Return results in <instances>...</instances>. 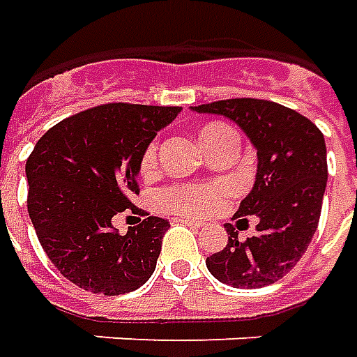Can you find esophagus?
Segmentation results:
<instances>
[{"label":"esophagus","instance_id":"34e87169","mask_svg":"<svg viewBox=\"0 0 357 357\" xmlns=\"http://www.w3.org/2000/svg\"><path fill=\"white\" fill-rule=\"evenodd\" d=\"M176 222H181V224H186V226H192V228H202V226H206L202 220H195V218H186V216H181L176 218Z\"/></svg>","mask_w":357,"mask_h":357}]
</instances>
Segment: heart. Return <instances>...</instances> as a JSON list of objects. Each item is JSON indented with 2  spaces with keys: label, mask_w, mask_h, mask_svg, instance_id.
<instances>
[{
  "label": "heart",
  "mask_w": 357,
  "mask_h": 357,
  "mask_svg": "<svg viewBox=\"0 0 357 357\" xmlns=\"http://www.w3.org/2000/svg\"><path fill=\"white\" fill-rule=\"evenodd\" d=\"M228 128L222 123H208L200 129L198 137L202 147L208 149L214 141L226 133ZM157 167V143H149L141 155V171L151 173ZM228 195V186L224 183H178L171 184L159 195V202L165 210L188 216H204L210 212H216L224 204V198Z\"/></svg>",
  "instance_id": "heart-1"
}]
</instances>
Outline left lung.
I'll use <instances>...</instances> for the list:
<instances>
[{
    "mask_svg": "<svg viewBox=\"0 0 357 357\" xmlns=\"http://www.w3.org/2000/svg\"><path fill=\"white\" fill-rule=\"evenodd\" d=\"M192 109L236 121L257 151L255 183L234 216L257 218V234L240 241L226 224L228 245L208 257V271L236 289L277 283L317 231L328 181L324 135L308 117L269 100L236 98Z\"/></svg>",
    "mask_w": 357,
    "mask_h": 357,
    "instance_id": "obj_1",
    "label": "left lung"
}]
</instances>
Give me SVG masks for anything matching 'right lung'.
Here are the masks:
<instances>
[{"mask_svg": "<svg viewBox=\"0 0 357 357\" xmlns=\"http://www.w3.org/2000/svg\"><path fill=\"white\" fill-rule=\"evenodd\" d=\"M181 107L104 104L62 119L25 165L27 210L52 265L84 291L114 296L149 281L167 220L147 216L121 236L112 220L137 195L141 155ZM135 212V208H131Z\"/></svg>", "mask_w": 357, "mask_h": 357, "instance_id": "1", "label": "right lung"}]
</instances>
